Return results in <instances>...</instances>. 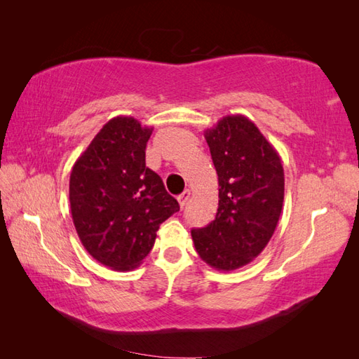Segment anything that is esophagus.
<instances>
[{"instance_id": "1", "label": "esophagus", "mask_w": 359, "mask_h": 359, "mask_svg": "<svg viewBox=\"0 0 359 359\" xmlns=\"http://www.w3.org/2000/svg\"><path fill=\"white\" fill-rule=\"evenodd\" d=\"M189 196H191V193H189V189H185L184 193H182L180 196H177V202H179V205H180V208L185 207L188 199H189Z\"/></svg>"}]
</instances>
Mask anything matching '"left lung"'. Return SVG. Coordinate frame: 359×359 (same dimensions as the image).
<instances>
[{
    "mask_svg": "<svg viewBox=\"0 0 359 359\" xmlns=\"http://www.w3.org/2000/svg\"><path fill=\"white\" fill-rule=\"evenodd\" d=\"M219 180L216 217L191 230L196 251L219 271L261 255L284 203V168L273 144L245 116H225L205 131Z\"/></svg>",
    "mask_w": 359,
    "mask_h": 359,
    "instance_id": "left-lung-1",
    "label": "left lung"
}]
</instances>
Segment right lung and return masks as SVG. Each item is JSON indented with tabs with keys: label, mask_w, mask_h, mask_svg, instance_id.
<instances>
[{
	"label": "right lung",
	"mask_w": 359,
	"mask_h": 359,
	"mask_svg": "<svg viewBox=\"0 0 359 359\" xmlns=\"http://www.w3.org/2000/svg\"><path fill=\"white\" fill-rule=\"evenodd\" d=\"M152 128L111 118L75 162L69 180L72 220L97 262L129 271L148 256L158 226L179 211L160 175L144 163Z\"/></svg>",
	"instance_id": "obj_1"
}]
</instances>
